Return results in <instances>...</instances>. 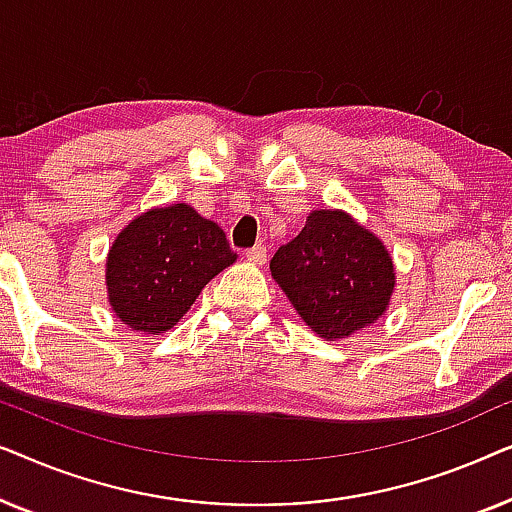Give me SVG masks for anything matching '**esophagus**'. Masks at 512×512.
Instances as JSON below:
<instances>
[{"mask_svg": "<svg viewBox=\"0 0 512 512\" xmlns=\"http://www.w3.org/2000/svg\"><path fill=\"white\" fill-rule=\"evenodd\" d=\"M244 258H247V261L254 263V265H263L265 261H268V249L258 244V247H251V249L244 251Z\"/></svg>", "mask_w": 512, "mask_h": 512, "instance_id": "34e87169", "label": "esophagus"}]
</instances>
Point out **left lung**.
<instances>
[{
  "instance_id": "obj_1",
  "label": "left lung",
  "mask_w": 512,
  "mask_h": 512,
  "mask_svg": "<svg viewBox=\"0 0 512 512\" xmlns=\"http://www.w3.org/2000/svg\"><path fill=\"white\" fill-rule=\"evenodd\" d=\"M270 272L319 338L340 340L387 312L396 272L377 237L342 209H314Z\"/></svg>"
}]
</instances>
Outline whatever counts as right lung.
I'll use <instances>...</instances> for the list:
<instances>
[{"instance_id":"1","label":"right lung","mask_w":512,"mask_h":512,"mask_svg":"<svg viewBox=\"0 0 512 512\" xmlns=\"http://www.w3.org/2000/svg\"><path fill=\"white\" fill-rule=\"evenodd\" d=\"M235 258L226 233L186 202L149 209L111 244L109 305L132 331H170Z\"/></svg>"}]
</instances>
